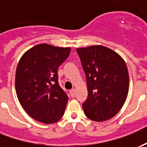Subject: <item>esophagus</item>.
Instances as JSON below:
<instances>
[{
    "label": "esophagus",
    "mask_w": 147,
    "mask_h": 147,
    "mask_svg": "<svg viewBox=\"0 0 147 147\" xmlns=\"http://www.w3.org/2000/svg\"><path fill=\"white\" fill-rule=\"evenodd\" d=\"M75 94H76V90L72 88L71 90L70 91V96H71V97H74L75 96Z\"/></svg>",
    "instance_id": "34e87169"
}]
</instances>
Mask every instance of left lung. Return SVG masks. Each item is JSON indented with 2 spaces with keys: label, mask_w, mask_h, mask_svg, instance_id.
Returning <instances> with one entry per match:
<instances>
[{
  "label": "left lung",
  "mask_w": 147,
  "mask_h": 147,
  "mask_svg": "<svg viewBox=\"0 0 147 147\" xmlns=\"http://www.w3.org/2000/svg\"><path fill=\"white\" fill-rule=\"evenodd\" d=\"M86 76L85 115L95 121L111 119L127 98L129 73L125 62L114 51L100 45L76 49Z\"/></svg>",
  "instance_id": "1"
}]
</instances>
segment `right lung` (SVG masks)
<instances>
[{
  "label": "right lung",
  "instance_id": "obj_1",
  "mask_svg": "<svg viewBox=\"0 0 147 147\" xmlns=\"http://www.w3.org/2000/svg\"><path fill=\"white\" fill-rule=\"evenodd\" d=\"M70 52V47L42 43L29 49L19 60L17 96L28 115L38 121L55 123L64 114L68 96L59 84L57 71Z\"/></svg>",
  "mask_w": 147,
  "mask_h": 147
}]
</instances>
